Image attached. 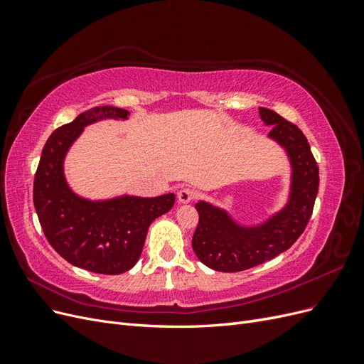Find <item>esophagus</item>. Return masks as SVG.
Segmentation results:
<instances>
[{"label":"esophagus","instance_id":"esophagus-1","mask_svg":"<svg viewBox=\"0 0 364 364\" xmlns=\"http://www.w3.org/2000/svg\"><path fill=\"white\" fill-rule=\"evenodd\" d=\"M194 197H196V193L191 188H181L178 191V200L181 203H190Z\"/></svg>","mask_w":364,"mask_h":364}]
</instances>
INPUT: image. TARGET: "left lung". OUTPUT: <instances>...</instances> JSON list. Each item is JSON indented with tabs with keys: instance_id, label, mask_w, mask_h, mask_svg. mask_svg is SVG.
Here are the masks:
<instances>
[{
	"instance_id": "obj_1",
	"label": "left lung",
	"mask_w": 364,
	"mask_h": 364,
	"mask_svg": "<svg viewBox=\"0 0 364 364\" xmlns=\"http://www.w3.org/2000/svg\"><path fill=\"white\" fill-rule=\"evenodd\" d=\"M269 138L285 151L290 186L285 203L258 223H241L228 209L199 200V225L193 237L196 257L217 272H241L259 266L293 246L311 217L318 191V168L302 132L274 111L259 107Z\"/></svg>"
}]
</instances>
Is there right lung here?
Returning a JSON list of instances; mask_svg holds the SVG:
<instances>
[{
	"mask_svg": "<svg viewBox=\"0 0 364 364\" xmlns=\"http://www.w3.org/2000/svg\"><path fill=\"white\" fill-rule=\"evenodd\" d=\"M130 112L97 106L56 129L43 146L33 186V202L48 243L73 266L119 274L138 262L149 226L174 205L173 193L158 197L119 194L87 199L65 176V159L85 127L98 121H126Z\"/></svg>",
	"mask_w": 364,
	"mask_h": 364,
	"instance_id": "right-lung-1",
	"label": "right lung"
}]
</instances>
